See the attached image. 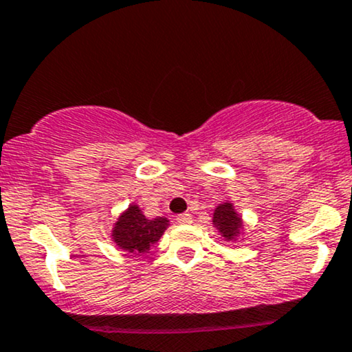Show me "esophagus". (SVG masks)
I'll return each instance as SVG.
<instances>
[{
	"instance_id": "obj_1",
	"label": "esophagus",
	"mask_w": 352,
	"mask_h": 352,
	"mask_svg": "<svg viewBox=\"0 0 352 352\" xmlns=\"http://www.w3.org/2000/svg\"><path fill=\"white\" fill-rule=\"evenodd\" d=\"M177 221H179L180 224H192L193 223V217L190 213L179 214V217H177Z\"/></svg>"
}]
</instances>
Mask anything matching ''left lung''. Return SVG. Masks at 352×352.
I'll use <instances>...</instances> for the list:
<instances>
[{
	"mask_svg": "<svg viewBox=\"0 0 352 352\" xmlns=\"http://www.w3.org/2000/svg\"><path fill=\"white\" fill-rule=\"evenodd\" d=\"M213 226L226 243H238L243 241L244 236V221L239 211L232 205V201L226 200L214 208Z\"/></svg>",
	"mask_w": 352,
	"mask_h": 352,
	"instance_id": "8db88e82",
	"label": "left lung"
}]
</instances>
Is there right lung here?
Segmentation results:
<instances>
[{"label": "right lung", "mask_w": 352, "mask_h": 352, "mask_svg": "<svg viewBox=\"0 0 352 352\" xmlns=\"http://www.w3.org/2000/svg\"><path fill=\"white\" fill-rule=\"evenodd\" d=\"M168 226L170 221L165 217L149 219L142 213L141 206L131 203L113 223L109 236L118 249L139 256L149 251L162 238Z\"/></svg>", "instance_id": "1"}]
</instances>
